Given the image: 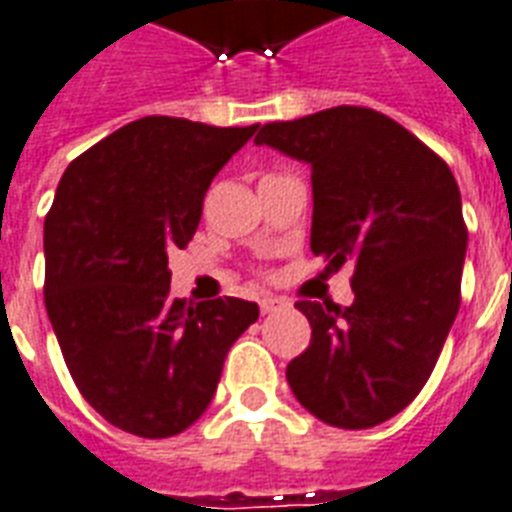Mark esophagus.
<instances>
[{
	"label": "esophagus",
	"mask_w": 512,
	"mask_h": 512,
	"mask_svg": "<svg viewBox=\"0 0 512 512\" xmlns=\"http://www.w3.org/2000/svg\"><path fill=\"white\" fill-rule=\"evenodd\" d=\"M284 307V299L278 297H263L260 299V313L268 315V313H276V310H281Z\"/></svg>",
	"instance_id": "esophagus-1"
}]
</instances>
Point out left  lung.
I'll use <instances>...</instances> for the list:
<instances>
[{
  "instance_id": "1",
  "label": "left lung",
  "mask_w": 512,
  "mask_h": 512,
  "mask_svg": "<svg viewBox=\"0 0 512 512\" xmlns=\"http://www.w3.org/2000/svg\"><path fill=\"white\" fill-rule=\"evenodd\" d=\"M257 144L310 162V249L352 270V305L299 299L310 347L294 397L339 429H371L418 397L460 307L468 228L458 181L418 136L371 107L265 123Z\"/></svg>"
}]
</instances>
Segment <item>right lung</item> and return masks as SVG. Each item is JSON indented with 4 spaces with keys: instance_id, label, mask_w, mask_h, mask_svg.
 Instances as JSON below:
<instances>
[{
    "instance_id": "right-lung-1",
    "label": "right lung",
    "mask_w": 512,
    "mask_h": 512,
    "mask_svg": "<svg viewBox=\"0 0 512 512\" xmlns=\"http://www.w3.org/2000/svg\"><path fill=\"white\" fill-rule=\"evenodd\" d=\"M255 131L147 115L62 173L44 220V305L83 400L128 434L189 429L260 315L247 299H173L168 270L218 170Z\"/></svg>"
}]
</instances>
